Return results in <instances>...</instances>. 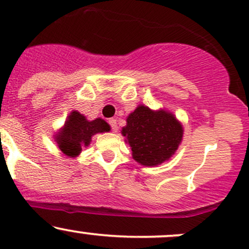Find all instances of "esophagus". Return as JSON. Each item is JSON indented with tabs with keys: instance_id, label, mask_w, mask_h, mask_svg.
<instances>
[{
	"instance_id": "esophagus-1",
	"label": "esophagus",
	"mask_w": 249,
	"mask_h": 249,
	"mask_svg": "<svg viewBox=\"0 0 249 249\" xmlns=\"http://www.w3.org/2000/svg\"><path fill=\"white\" fill-rule=\"evenodd\" d=\"M108 124H110L111 130H112L113 132H117V131H118V126H117V121L115 118L108 119Z\"/></svg>"
}]
</instances>
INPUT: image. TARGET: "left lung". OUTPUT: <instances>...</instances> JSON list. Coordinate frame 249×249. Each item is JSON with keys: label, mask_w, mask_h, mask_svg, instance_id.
Listing matches in <instances>:
<instances>
[{"label": "left lung", "mask_w": 249, "mask_h": 249, "mask_svg": "<svg viewBox=\"0 0 249 249\" xmlns=\"http://www.w3.org/2000/svg\"><path fill=\"white\" fill-rule=\"evenodd\" d=\"M122 132L127 137L133 159L145 166H156L172 157L182 138V126L166 111L141 105L127 117Z\"/></svg>", "instance_id": "1"}]
</instances>
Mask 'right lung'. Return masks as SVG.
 I'll return each mask as SVG.
<instances>
[{"label":"right lung","instance_id":"right-lung-1","mask_svg":"<svg viewBox=\"0 0 249 249\" xmlns=\"http://www.w3.org/2000/svg\"><path fill=\"white\" fill-rule=\"evenodd\" d=\"M107 131H110V126L105 121L97 118L89 122L81 113L73 111L68 117L63 130L56 136V142L65 156L76 157L81 153L82 146L90 144L93 134Z\"/></svg>","mask_w":249,"mask_h":249}]
</instances>
